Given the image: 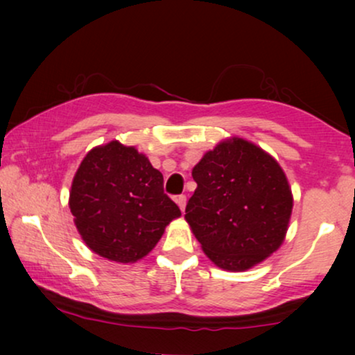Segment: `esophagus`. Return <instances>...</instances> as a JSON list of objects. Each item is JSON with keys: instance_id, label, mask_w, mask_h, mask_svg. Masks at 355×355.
Returning a JSON list of instances; mask_svg holds the SVG:
<instances>
[{"instance_id": "esophagus-1", "label": "esophagus", "mask_w": 355, "mask_h": 355, "mask_svg": "<svg viewBox=\"0 0 355 355\" xmlns=\"http://www.w3.org/2000/svg\"><path fill=\"white\" fill-rule=\"evenodd\" d=\"M176 203L179 205V208H181V211L186 210V196H178Z\"/></svg>"}]
</instances>
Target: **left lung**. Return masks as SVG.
<instances>
[{"label":"left lung","mask_w":355,"mask_h":355,"mask_svg":"<svg viewBox=\"0 0 355 355\" xmlns=\"http://www.w3.org/2000/svg\"><path fill=\"white\" fill-rule=\"evenodd\" d=\"M186 221L218 268L245 271L284 242L293 192L279 163L241 137L221 140L192 169Z\"/></svg>","instance_id":"8db88e82"}]
</instances>
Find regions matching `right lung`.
Returning <instances> with one entry per match:
<instances>
[{
  "mask_svg": "<svg viewBox=\"0 0 355 355\" xmlns=\"http://www.w3.org/2000/svg\"><path fill=\"white\" fill-rule=\"evenodd\" d=\"M69 208L85 245L116 263L142 260L181 216L163 192V174L119 140L85 155L72 179Z\"/></svg>",
  "mask_w": 355,
  "mask_h": 355,
  "instance_id": "1",
  "label": "right lung"
}]
</instances>
